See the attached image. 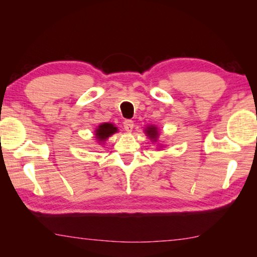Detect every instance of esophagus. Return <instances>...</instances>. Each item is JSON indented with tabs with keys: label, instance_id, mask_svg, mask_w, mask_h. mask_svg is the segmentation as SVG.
Returning <instances> with one entry per match:
<instances>
[{
	"label": "esophagus",
	"instance_id": "esophagus-1",
	"mask_svg": "<svg viewBox=\"0 0 257 257\" xmlns=\"http://www.w3.org/2000/svg\"><path fill=\"white\" fill-rule=\"evenodd\" d=\"M134 121L133 120H130V119H128V120H124L123 121V128H124V130L127 133H132L133 132V129H134Z\"/></svg>",
	"mask_w": 257,
	"mask_h": 257
}]
</instances>
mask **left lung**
<instances>
[{
	"label": "left lung",
	"instance_id": "left-lung-1",
	"mask_svg": "<svg viewBox=\"0 0 257 257\" xmlns=\"http://www.w3.org/2000/svg\"><path fill=\"white\" fill-rule=\"evenodd\" d=\"M146 133H147V135L149 136V138H151V139L157 138V136H158L157 128H156V127H152V125L146 130Z\"/></svg>",
	"mask_w": 257,
	"mask_h": 257
}]
</instances>
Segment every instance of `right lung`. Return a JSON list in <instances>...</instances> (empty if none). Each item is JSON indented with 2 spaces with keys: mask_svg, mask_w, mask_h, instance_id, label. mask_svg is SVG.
<instances>
[{
  "mask_svg": "<svg viewBox=\"0 0 257 257\" xmlns=\"http://www.w3.org/2000/svg\"><path fill=\"white\" fill-rule=\"evenodd\" d=\"M117 132V128L111 123H102L96 130V138L99 141H105L109 136Z\"/></svg>",
  "mask_w": 257,
  "mask_h": 257,
  "instance_id": "right-lung-1",
  "label": "right lung"
}]
</instances>
